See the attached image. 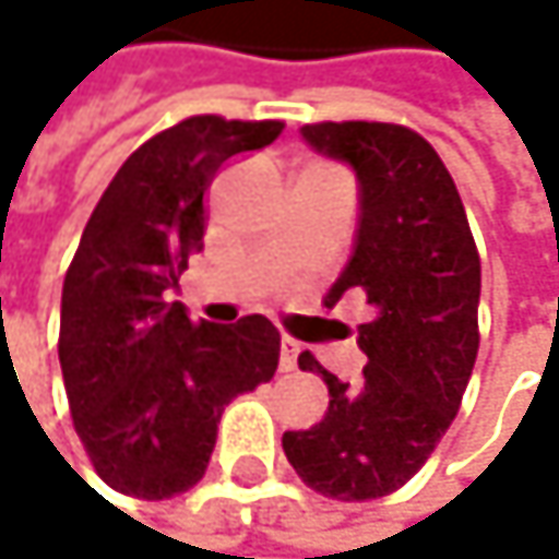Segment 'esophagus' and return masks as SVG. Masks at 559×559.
<instances>
[{
    "mask_svg": "<svg viewBox=\"0 0 559 559\" xmlns=\"http://www.w3.org/2000/svg\"><path fill=\"white\" fill-rule=\"evenodd\" d=\"M298 367V344L295 341H282V357H277V370L292 373Z\"/></svg>",
    "mask_w": 559,
    "mask_h": 559,
    "instance_id": "1",
    "label": "esophagus"
}]
</instances>
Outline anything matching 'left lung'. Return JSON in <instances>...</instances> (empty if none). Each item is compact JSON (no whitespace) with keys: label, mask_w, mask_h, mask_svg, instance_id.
Instances as JSON below:
<instances>
[{"label":"left lung","mask_w":559,"mask_h":559,"mask_svg":"<svg viewBox=\"0 0 559 559\" xmlns=\"http://www.w3.org/2000/svg\"><path fill=\"white\" fill-rule=\"evenodd\" d=\"M301 133L357 169L360 231L331 305L360 292L373 321L360 324L370 360L360 383H341L311 350L298 357L331 403L282 445L318 495L373 501L426 465L462 406L481 341V258L455 179L426 136L380 120H321Z\"/></svg>","instance_id":"left-lung-1"}]
</instances>
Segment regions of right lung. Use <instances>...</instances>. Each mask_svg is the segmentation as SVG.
Masks as SVG:
<instances>
[{"instance_id":"obj_1","label":"right lung","mask_w":559,"mask_h":559,"mask_svg":"<svg viewBox=\"0 0 559 559\" xmlns=\"http://www.w3.org/2000/svg\"><path fill=\"white\" fill-rule=\"evenodd\" d=\"M282 130V120L186 117L123 159L84 225L61 288L58 360L74 432L120 495L189 491L205 475L222 409L277 370L282 334L267 318L192 324L169 288L202 251L218 166Z\"/></svg>"}]
</instances>
